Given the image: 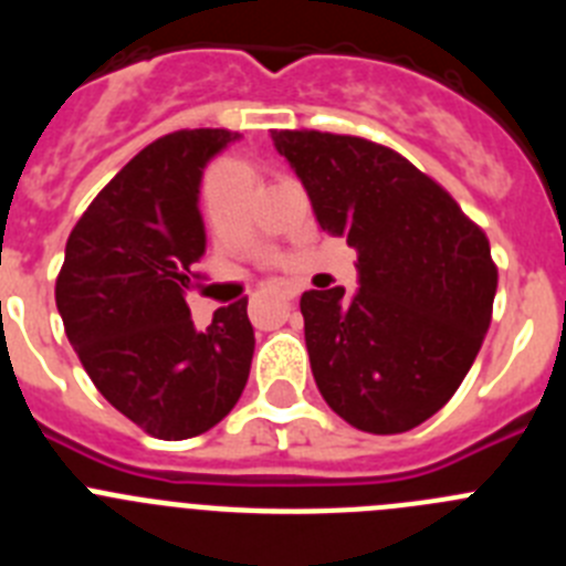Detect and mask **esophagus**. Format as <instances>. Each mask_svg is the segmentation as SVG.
I'll use <instances>...</instances> for the list:
<instances>
[{"mask_svg":"<svg viewBox=\"0 0 566 566\" xmlns=\"http://www.w3.org/2000/svg\"><path fill=\"white\" fill-rule=\"evenodd\" d=\"M297 289H286V292H283V297H286V300H294V297H297Z\"/></svg>","mask_w":566,"mask_h":566,"instance_id":"obj_1","label":"esophagus"}]
</instances>
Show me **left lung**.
I'll list each match as a JSON object with an SVG mask.
<instances>
[{
	"label": "left lung",
	"instance_id": "obj_1",
	"mask_svg": "<svg viewBox=\"0 0 566 566\" xmlns=\"http://www.w3.org/2000/svg\"><path fill=\"white\" fill-rule=\"evenodd\" d=\"M323 232L357 249L359 289L300 297L319 394L365 433H405L457 394L499 272L482 229L408 158L357 135L274 129Z\"/></svg>",
	"mask_w": 566,
	"mask_h": 566
}]
</instances>
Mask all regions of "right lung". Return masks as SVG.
Here are the masks:
<instances>
[{
	"instance_id": "add662e5",
	"label": "right lung",
	"mask_w": 566,
	"mask_h": 566,
	"mask_svg": "<svg viewBox=\"0 0 566 566\" xmlns=\"http://www.w3.org/2000/svg\"><path fill=\"white\" fill-rule=\"evenodd\" d=\"M229 129L169 133L115 175L78 218L56 277L70 345L104 399L149 437L178 442L221 422L247 388V300L198 332L187 292L207 252L203 167Z\"/></svg>"
}]
</instances>
